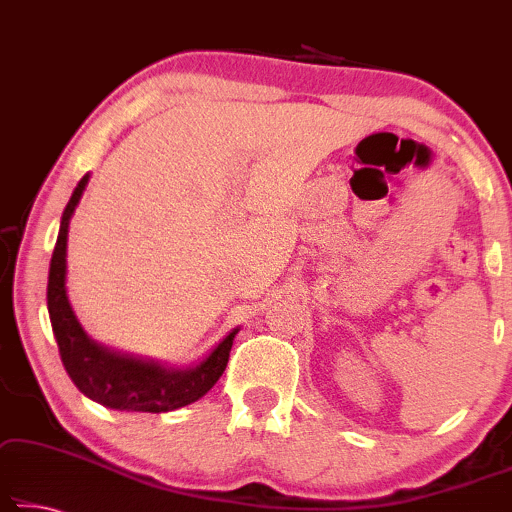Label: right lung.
Returning <instances> with one entry per match:
<instances>
[{
    "instance_id": "add662e5",
    "label": "right lung",
    "mask_w": 512,
    "mask_h": 512,
    "mask_svg": "<svg viewBox=\"0 0 512 512\" xmlns=\"http://www.w3.org/2000/svg\"><path fill=\"white\" fill-rule=\"evenodd\" d=\"M87 182L90 173L78 182L71 201L64 207L48 272V314L66 374L85 397L115 411L166 413L194 404L224 374L233 339L240 328H233L203 360L189 367H170L159 360L138 358L94 342L80 325L66 293L69 224Z\"/></svg>"
}]
</instances>
